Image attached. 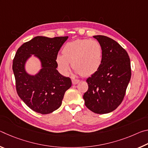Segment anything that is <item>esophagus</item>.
<instances>
[{"label":"esophagus","instance_id":"1","mask_svg":"<svg viewBox=\"0 0 148 148\" xmlns=\"http://www.w3.org/2000/svg\"><path fill=\"white\" fill-rule=\"evenodd\" d=\"M72 84H73L74 85H76V84L79 83V79H77L72 78Z\"/></svg>","mask_w":148,"mask_h":148}]
</instances>
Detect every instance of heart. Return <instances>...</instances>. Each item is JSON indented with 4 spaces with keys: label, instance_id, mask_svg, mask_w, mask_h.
Instances as JSON below:
<instances>
[{
    "label": "heart",
    "instance_id": "b5f03b06",
    "mask_svg": "<svg viewBox=\"0 0 148 148\" xmlns=\"http://www.w3.org/2000/svg\"><path fill=\"white\" fill-rule=\"evenodd\" d=\"M62 55L56 57L59 71L68 74L71 63L76 73L83 76H90L99 71L103 61V49L95 40L77 39L64 45Z\"/></svg>",
    "mask_w": 148,
    "mask_h": 148
}]
</instances>
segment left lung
Returning <instances> with one entry per match:
<instances>
[{
    "label": "left lung",
    "mask_w": 148,
    "mask_h": 148,
    "mask_svg": "<svg viewBox=\"0 0 148 148\" xmlns=\"http://www.w3.org/2000/svg\"><path fill=\"white\" fill-rule=\"evenodd\" d=\"M103 49V61L96 73L87 79L88 90L83 98L87 108L96 114L110 113L118 107L131 77V61L127 52L109 37L93 36Z\"/></svg>",
    "instance_id": "8db88e82"
}]
</instances>
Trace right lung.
Wrapping results in <instances>:
<instances>
[{"instance_id": "add662e5", "label": "right lung", "mask_w": 148, "mask_h": 148, "mask_svg": "<svg viewBox=\"0 0 148 148\" xmlns=\"http://www.w3.org/2000/svg\"><path fill=\"white\" fill-rule=\"evenodd\" d=\"M68 38L36 36L19 47L14 57L12 69L17 94L37 113L47 114L58 109L64 92L72 86L71 78L57 70L56 57ZM32 54L41 63V69L35 75L28 74L25 70L26 62Z\"/></svg>"}]
</instances>
